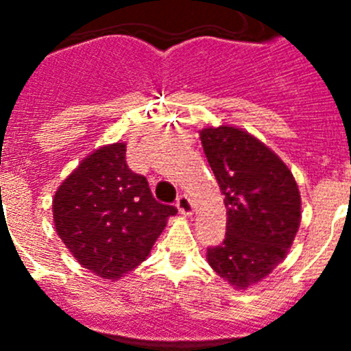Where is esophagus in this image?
Segmentation results:
<instances>
[{
    "instance_id": "34e87169",
    "label": "esophagus",
    "mask_w": 351,
    "mask_h": 351,
    "mask_svg": "<svg viewBox=\"0 0 351 351\" xmlns=\"http://www.w3.org/2000/svg\"><path fill=\"white\" fill-rule=\"evenodd\" d=\"M176 206H178L179 213L184 214V216H191L193 214V202H191V198L188 195H179Z\"/></svg>"
}]
</instances>
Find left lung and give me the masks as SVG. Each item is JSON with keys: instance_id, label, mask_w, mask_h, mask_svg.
<instances>
[{"instance_id": "obj_1", "label": "left lung", "mask_w": 351, "mask_h": 351, "mask_svg": "<svg viewBox=\"0 0 351 351\" xmlns=\"http://www.w3.org/2000/svg\"><path fill=\"white\" fill-rule=\"evenodd\" d=\"M226 207V234L207 262L237 290L260 283L283 262L300 225L293 173L274 151L237 126L200 130Z\"/></svg>"}]
</instances>
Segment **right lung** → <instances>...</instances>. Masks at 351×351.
<instances>
[{"label":"right lung","mask_w":351,"mask_h":351,"mask_svg":"<svg viewBox=\"0 0 351 351\" xmlns=\"http://www.w3.org/2000/svg\"><path fill=\"white\" fill-rule=\"evenodd\" d=\"M176 213L153 197L144 176L128 169L125 142L84 158L52 198L56 232L64 246L84 269L110 281L147 258Z\"/></svg>","instance_id":"1"}]
</instances>
